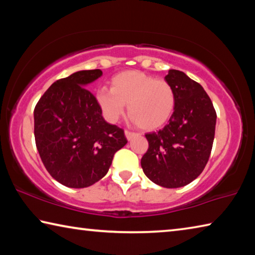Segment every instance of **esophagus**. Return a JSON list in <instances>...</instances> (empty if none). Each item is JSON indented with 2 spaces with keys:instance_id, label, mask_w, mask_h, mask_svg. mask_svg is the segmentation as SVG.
<instances>
[{
  "instance_id": "34e87169",
  "label": "esophagus",
  "mask_w": 255,
  "mask_h": 255,
  "mask_svg": "<svg viewBox=\"0 0 255 255\" xmlns=\"http://www.w3.org/2000/svg\"><path fill=\"white\" fill-rule=\"evenodd\" d=\"M125 135H126V138L128 140H130L132 137H135L137 135V133L132 132V131H129V130H125Z\"/></svg>"
}]
</instances>
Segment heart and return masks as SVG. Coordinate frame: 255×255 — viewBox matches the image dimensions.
Segmentation results:
<instances>
[{"instance_id": "obj_1", "label": "heart", "mask_w": 255, "mask_h": 255, "mask_svg": "<svg viewBox=\"0 0 255 255\" xmlns=\"http://www.w3.org/2000/svg\"><path fill=\"white\" fill-rule=\"evenodd\" d=\"M97 100L111 123L122 117L128 105L132 122L144 130L163 126L175 108V93L170 83L138 71L116 75L111 81V89L100 90Z\"/></svg>"}]
</instances>
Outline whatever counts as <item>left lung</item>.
<instances>
[{
    "label": "left lung",
    "mask_w": 255,
    "mask_h": 255,
    "mask_svg": "<svg viewBox=\"0 0 255 255\" xmlns=\"http://www.w3.org/2000/svg\"><path fill=\"white\" fill-rule=\"evenodd\" d=\"M175 93L169 124L148 132V149L141 157L145 175L164 188H180L204 171L213 148L215 108L204 88L183 72L170 70L165 76Z\"/></svg>",
    "instance_id": "obj_1"
}]
</instances>
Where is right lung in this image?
Instances as JSON below:
<instances>
[{
	"mask_svg": "<svg viewBox=\"0 0 255 255\" xmlns=\"http://www.w3.org/2000/svg\"><path fill=\"white\" fill-rule=\"evenodd\" d=\"M101 75V70H89L57 80L34 108L38 153L48 173L65 187L98 182L127 144L124 129L103 119L96 97L85 88Z\"/></svg>",
	"mask_w": 255,
	"mask_h": 255,
	"instance_id": "1",
	"label": "right lung"
}]
</instances>
